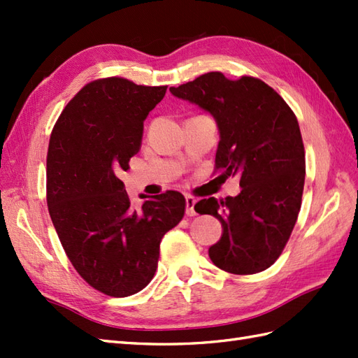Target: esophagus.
Segmentation results:
<instances>
[{"label": "esophagus", "instance_id": "obj_1", "mask_svg": "<svg viewBox=\"0 0 358 358\" xmlns=\"http://www.w3.org/2000/svg\"><path fill=\"white\" fill-rule=\"evenodd\" d=\"M195 204H196V200L194 199V196L187 195V196H186V215H187V217H194V215H196Z\"/></svg>", "mask_w": 358, "mask_h": 358}]
</instances>
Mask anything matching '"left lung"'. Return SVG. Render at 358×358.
Returning <instances> with one entry per match:
<instances>
[{"label": "left lung", "mask_w": 358, "mask_h": 358, "mask_svg": "<svg viewBox=\"0 0 358 358\" xmlns=\"http://www.w3.org/2000/svg\"><path fill=\"white\" fill-rule=\"evenodd\" d=\"M171 94L214 117L220 141L215 166L240 177L237 196L203 199L199 214L218 218L223 232L209 257L217 268L238 275L268 269L280 257L301 206L305 148L294 112L262 80H227L209 72Z\"/></svg>", "instance_id": "left-lung-1"}]
</instances>
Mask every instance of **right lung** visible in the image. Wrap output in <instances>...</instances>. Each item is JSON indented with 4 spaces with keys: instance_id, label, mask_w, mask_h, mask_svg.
Wrapping results in <instances>:
<instances>
[{
    "instance_id": "add662e5",
    "label": "right lung",
    "mask_w": 358,
    "mask_h": 358,
    "mask_svg": "<svg viewBox=\"0 0 358 358\" xmlns=\"http://www.w3.org/2000/svg\"><path fill=\"white\" fill-rule=\"evenodd\" d=\"M167 86L124 78L89 83L53 127L48 150V208L73 268L106 295L129 296L149 285L159 241L185 215V196L141 195L134 208L118 178L141 148L143 123Z\"/></svg>"
}]
</instances>
